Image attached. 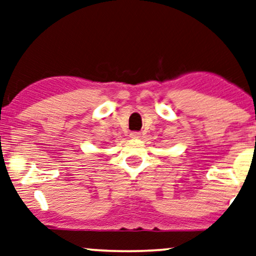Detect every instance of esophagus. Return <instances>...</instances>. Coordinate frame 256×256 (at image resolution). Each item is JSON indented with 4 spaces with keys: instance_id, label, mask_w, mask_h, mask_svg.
<instances>
[{
    "instance_id": "esophagus-1",
    "label": "esophagus",
    "mask_w": 256,
    "mask_h": 256,
    "mask_svg": "<svg viewBox=\"0 0 256 256\" xmlns=\"http://www.w3.org/2000/svg\"><path fill=\"white\" fill-rule=\"evenodd\" d=\"M130 136L132 138H134V140H136V138H141V132H130Z\"/></svg>"
}]
</instances>
